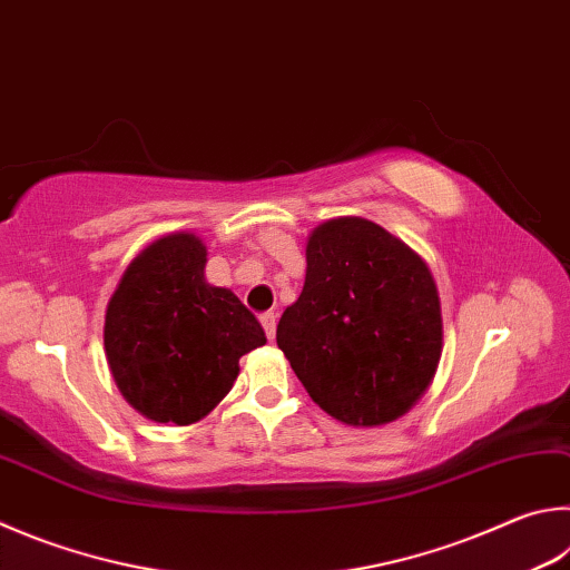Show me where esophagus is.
<instances>
[{
  "mask_svg": "<svg viewBox=\"0 0 570 570\" xmlns=\"http://www.w3.org/2000/svg\"><path fill=\"white\" fill-rule=\"evenodd\" d=\"M258 318H262V326L266 331L268 341H274V336H276V316L272 312H266V314H262Z\"/></svg>",
  "mask_w": 570,
  "mask_h": 570,
  "instance_id": "1",
  "label": "esophagus"
}]
</instances>
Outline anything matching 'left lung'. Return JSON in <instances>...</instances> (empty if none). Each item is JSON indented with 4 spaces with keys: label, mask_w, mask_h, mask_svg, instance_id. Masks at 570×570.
<instances>
[{
    "label": "left lung",
    "mask_w": 570,
    "mask_h": 570,
    "mask_svg": "<svg viewBox=\"0 0 570 570\" xmlns=\"http://www.w3.org/2000/svg\"><path fill=\"white\" fill-rule=\"evenodd\" d=\"M276 344L308 396L346 426L403 416L436 376L441 298L429 264L361 216L318 224L306 239L302 296Z\"/></svg>",
    "instance_id": "8db88e82"
}]
</instances>
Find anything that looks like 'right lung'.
<instances>
[{"label": "right lung", "instance_id": "right-lung-1", "mask_svg": "<svg viewBox=\"0 0 570 570\" xmlns=\"http://www.w3.org/2000/svg\"><path fill=\"white\" fill-rule=\"evenodd\" d=\"M206 246L174 232L131 258L107 304L105 354L119 393L144 419L189 426L216 409L239 358L266 344L232 288L206 282Z\"/></svg>", "mask_w": 570, "mask_h": 570}]
</instances>
